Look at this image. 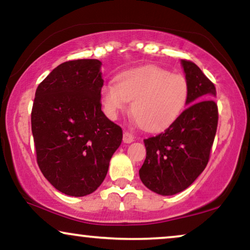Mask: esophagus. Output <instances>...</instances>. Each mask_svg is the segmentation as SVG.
<instances>
[{
  "label": "esophagus",
  "instance_id": "obj_1",
  "mask_svg": "<svg viewBox=\"0 0 250 250\" xmlns=\"http://www.w3.org/2000/svg\"><path fill=\"white\" fill-rule=\"evenodd\" d=\"M123 141H124L125 143H131L134 141V136H133L131 133L125 132L124 135H123Z\"/></svg>",
  "mask_w": 250,
  "mask_h": 250
}]
</instances>
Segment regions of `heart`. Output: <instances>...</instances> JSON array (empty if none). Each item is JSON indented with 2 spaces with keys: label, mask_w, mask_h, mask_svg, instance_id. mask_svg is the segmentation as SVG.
<instances>
[{
  "label": "heart",
  "mask_w": 250,
  "mask_h": 250,
  "mask_svg": "<svg viewBox=\"0 0 250 250\" xmlns=\"http://www.w3.org/2000/svg\"><path fill=\"white\" fill-rule=\"evenodd\" d=\"M189 84L179 74L156 66H145L125 71L118 84L102 86L101 100L109 117L132 101L131 111L135 121L148 131H163L173 124L186 109Z\"/></svg>",
  "instance_id": "obj_1"
}]
</instances>
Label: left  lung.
<instances>
[{
	"label": "left lung",
	"instance_id": "obj_1",
	"mask_svg": "<svg viewBox=\"0 0 250 250\" xmlns=\"http://www.w3.org/2000/svg\"><path fill=\"white\" fill-rule=\"evenodd\" d=\"M189 84L188 107L156 136L145 140L146 157L139 170L153 192L172 196L186 190L206 168L218 123L215 85L190 60H182Z\"/></svg>",
	"mask_w": 250,
	"mask_h": 250
}]
</instances>
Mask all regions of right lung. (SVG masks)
I'll return each mask as SVG.
<instances>
[{
	"instance_id": "add662e5",
	"label": "right lung",
	"mask_w": 250,
	"mask_h": 250,
	"mask_svg": "<svg viewBox=\"0 0 250 250\" xmlns=\"http://www.w3.org/2000/svg\"><path fill=\"white\" fill-rule=\"evenodd\" d=\"M101 62L78 59L51 71L36 88L32 132L43 175L60 192L83 197L107 175L123 139L101 110Z\"/></svg>"
}]
</instances>
